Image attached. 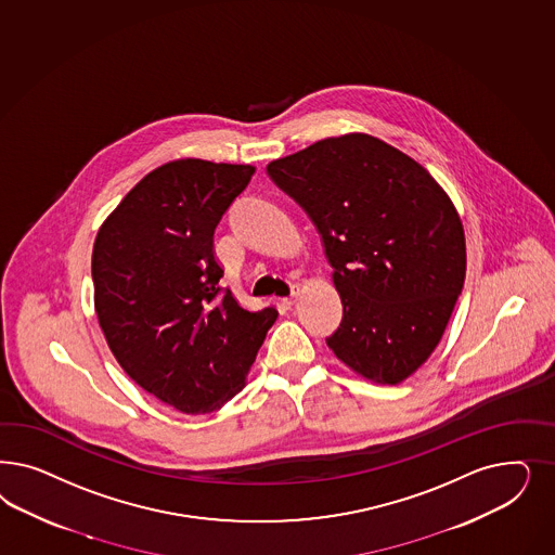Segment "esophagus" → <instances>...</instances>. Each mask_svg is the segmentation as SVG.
Segmentation results:
<instances>
[{
    "label": "esophagus",
    "instance_id": "34e87169",
    "mask_svg": "<svg viewBox=\"0 0 555 555\" xmlns=\"http://www.w3.org/2000/svg\"><path fill=\"white\" fill-rule=\"evenodd\" d=\"M298 296H300V286L294 287V292H292V296L289 298H286L284 302H286L287 306H294L296 305V300H298Z\"/></svg>",
    "mask_w": 555,
    "mask_h": 555
}]
</instances>
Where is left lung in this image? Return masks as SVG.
I'll return each mask as SVG.
<instances>
[{
    "label": "left lung",
    "instance_id": "left-lung-1",
    "mask_svg": "<svg viewBox=\"0 0 555 555\" xmlns=\"http://www.w3.org/2000/svg\"><path fill=\"white\" fill-rule=\"evenodd\" d=\"M324 241L343 321L326 339L351 372L396 386L435 351L465 280L448 192L382 139L347 132L268 165Z\"/></svg>",
    "mask_w": 555,
    "mask_h": 555
}]
</instances>
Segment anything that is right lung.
Wrapping results in <instances>:
<instances>
[{
  "label": "right lung",
  "mask_w": 555,
  "mask_h": 555,
  "mask_svg": "<svg viewBox=\"0 0 555 555\" xmlns=\"http://www.w3.org/2000/svg\"><path fill=\"white\" fill-rule=\"evenodd\" d=\"M253 173L194 157L163 163L95 234L93 306L107 347L144 392L185 414L216 411L245 388L278 319L218 286L216 224Z\"/></svg>",
  "instance_id": "add662e5"
}]
</instances>
